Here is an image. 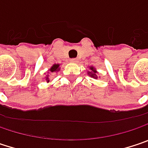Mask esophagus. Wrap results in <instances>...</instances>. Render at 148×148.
<instances>
[{
	"label": "esophagus",
	"mask_w": 148,
	"mask_h": 148,
	"mask_svg": "<svg viewBox=\"0 0 148 148\" xmlns=\"http://www.w3.org/2000/svg\"><path fill=\"white\" fill-rule=\"evenodd\" d=\"M71 63H77V62H78V60L77 58L71 59Z\"/></svg>",
	"instance_id": "obj_1"
}]
</instances>
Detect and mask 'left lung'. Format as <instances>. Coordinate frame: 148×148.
<instances>
[{
	"mask_svg": "<svg viewBox=\"0 0 148 148\" xmlns=\"http://www.w3.org/2000/svg\"><path fill=\"white\" fill-rule=\"evenodd\" d=\"M88 68H89L90 71H88V75L90 77H92V78H94V79H98L97 74H98L99 72L97 71V70L95 69V67H93V66H89Z\"/></svg>",
	"mask_w": 148,
	"mask_h": 148,
	"instance_id": "1",
	"label": "left lung"
}]
</instances>
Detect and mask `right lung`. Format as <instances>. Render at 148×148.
<instances>
[{"label":"right lung","instance_id":"obj_1","mask_svg":"<svg viewBox=\"0 0 148 148\" xmlns=\"http://www.w3.org/2000/svg\"><path fill=\"white\" fill-rule=\"evenodd\" d=\"M60 64H54L49 69V71H49L50 73H55V72H58L59 71H60ZM49 75H46V77H45L44 78H45V81L47 82H49Z\"/></svg>","mask_w":148,"mask_h":148}]
</instances>
